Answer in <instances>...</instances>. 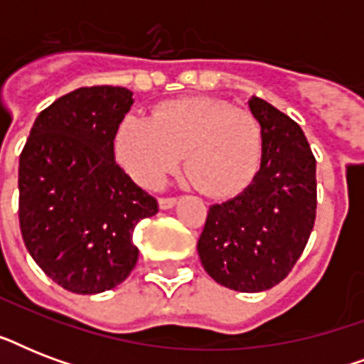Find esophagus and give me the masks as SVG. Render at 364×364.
Masks as SVG:
<instances>
[{
	"mask_svg": "<svg viewBox=\"0 0 364 364\" xmlns=\"http://www.w3.org/2000/svg\"><path fill=\"white\" fill-rule=\"evenodd\" d=\"M177 200L176 198H170V196H166V198H160L159 200V205L160 210H171L173 205H176Z\"/></svg>",
	"mask_w": 364,
	"mask_h": 364,
	"instance_id": "34e87169",
	"label": "esophagus"
}]
</instances>
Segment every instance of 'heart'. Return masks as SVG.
I'll list each match as a JSON object with an SVG mask.
<instances>
[{
	"instance_id": "obj_1",
	"label": "heart",
	"mask_w": 364,
	"mask_h": 364,
	"mask_svg": "<svg viewBox=\"0 0 364 364\" xmlns=\"http://www.w3.org/2000/svg\"><path fill=\"white\" fill-rule=\"evenodd\" d=\"M119 164L136 183L156 187L185 160L188 183L227 198L259 173L264 132L259 119L217 100H173L151 117H126L113 139Z\"/></svg>"
}]
</instances>
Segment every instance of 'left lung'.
I'll use <instances>...</instances> for the list:
<instances>
[{"mask_svg":"<svg viewBox=\"0 0 364 364\" xmlns=\"http://www.w3.org/2000/svg\"><path fill=\"white\" fill-rule=\"evenodd\" d=\"M249 111L264 132L259 173L234 198L210 208L198 240L204 270L240 293H260L287 277L310 238L317 208L316 159L304 132L264 100Z\"/></svg>","mask_w":364,"mask_h":364,"instance_id":"8db88e82","label":"left lung"}]
</instances>
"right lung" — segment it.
I'll return each instance as SVG.
<instances>
[{"mask_svg":"<svg viewBox=\"0 0 364 364\" xmlns=\"http://www.w3.org/2000/svg\"><path fill=\"white\" fill-rule=\"evenodd\" d=\"M132 104L128 88H77L39 113L20 154L26 249L71 293H104L124 282L139 255L132 232L159 211L115 162V132Z\"/></svg>","mask_w":364,"mask_h":364,"instance_id":"1","label":"right lung"}]
</instances>
